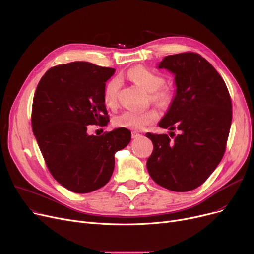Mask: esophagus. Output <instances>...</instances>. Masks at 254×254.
I'll return each instance as SVG.
<instances>
[{
  "label": "esophagus",
  "instance_id": "obj_1",
  "mask_svg": "<svg viewBox=\"0 0 254 254\" xmlns=\"http://www.w3.org/2000/svg\"><path fill=\"white\" fill-rule=\"evenodd\" d=\"M131 135H132V138H137V137H139L140 136V134L138 133V132H136V131H132V133H131Z\"/></svg>",
  "mask_w": 254,
  "mask_h": 254
}]
</instances>
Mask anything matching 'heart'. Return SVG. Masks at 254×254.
Segmentation results:
<instances>
[{
    "label": "heart",
    "instance_id": "heart-1",
    "mask_svg": "<svg viewBox=\"0 0 254 254\" xmlns=\"http://www.w3.org/2000/svg\"><path fill=\"white\" fill-rule=\"evenodd\" d=\"M128 77L146 92L151 93V99L159 104H167L171 100V93L167 89H160L164 84V79L154 71L142 66L133 67L129 70ZM121 88V80L114 78L107 83L103 90V101L108 107L113 108L117 104L118 93ZM159 114L155 110H147L144 112L124 111L114 119V125L117 127L141 130L145 126L158 120Z\"/></svg>",
    "mask_w": 254,
    "mask_h": 254
}]
</instances>
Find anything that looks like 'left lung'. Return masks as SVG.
<instances>
[{"label":"left lung","mask_w":254,"mask_h":254,"mask_svg":"<svg viewBox=\"0 0 254 254\" xmlns=\"http://www.w3.org/2000/svg\"><path fill=\"white\" fill-rule=\"evenodd\" d=\"M174 76L175 93L159 122L175 135L146 133L154 144L146 168L155 183L174 191L200 187L226 151L232 123V102L225 81L201 55H168L158 64Z\"/></svg>","instance_id":"obj_1"}]
</instances>
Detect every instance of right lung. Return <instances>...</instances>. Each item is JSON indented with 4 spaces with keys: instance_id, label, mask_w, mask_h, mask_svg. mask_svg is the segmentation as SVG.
<instances>
[{
    "instance_id": "add662e5",
    "label": "right lung",
    "mask_w": 254,
    "mask_h": 254,
    "mask_svg": "<svg viewBox=\"0 0 254 254\" xmlns=\"http://www.w3.org/2000/svg\"><path fill=\"white\" fill-rule=\"evenodd\" d=\"M115 68L86 62L51 67L40 80L33 101L32 126L41 153L55 180L67 190L86 193L111 180L115 154L131 140L117 128L89 135L88 125H107L106 82Z\"/></svg>"
}]
</instances>
